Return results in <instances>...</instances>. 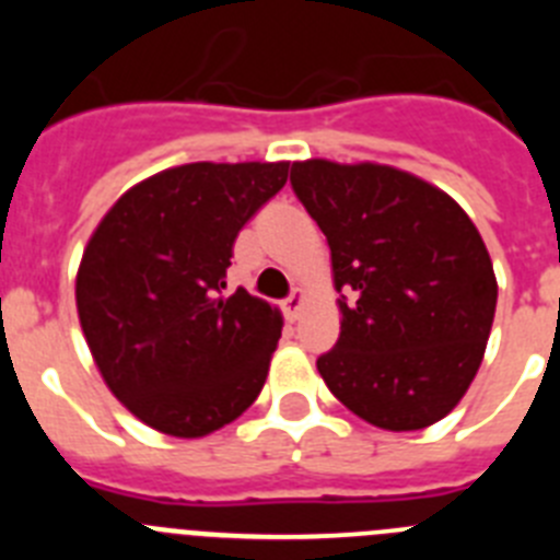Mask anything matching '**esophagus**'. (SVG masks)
<instances>
[{
  "label": "esophagus",
  "mask_w": 560,
  "mask_h": 560,
  "mask_svg": "<svg viewBox=\"0 0 560 560\" xmlns=\"http://www.w3.org/2000/svg\"><path fill=\"white\" fill-rule=\"evenodd\" d=\"M303 303H305L303 289H294V291H291L289 300H285V303H283L285 316H289V319H300V311H303Z\"/></svg>",
  "instance_id": "1"
}]
</instances>
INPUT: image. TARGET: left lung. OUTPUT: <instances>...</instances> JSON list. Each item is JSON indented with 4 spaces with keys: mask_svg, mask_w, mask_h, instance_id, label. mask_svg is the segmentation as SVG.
<instances>
[{
    "mask_svg": "<svg viewBox=\"0 0 560 560\" xmlns=\"http://www.w3.org/2000/svg\"><path fill=\"white\" fill-rule=\"evenodd\" d=\"M291 187L330 246L341 294L334 350L316 359L359 418L415 432L446 418L482 364L497 277L463 207L387 165H291Z\"/></svg>",
    "mask_w": 560,
    "mask_h": 560,
    "instance_id": "obj_1",
    "label": "left lung"
}]
</instances>
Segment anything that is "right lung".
<instances>
[{"label": "right lung", "mask_w": 560, "mask_h": 560, "mask_svg": "<svg viewBox=\"0 0 560 560\" xmlns=\"http://www.w3.org/2000/svg\"><path fill=\"white\" fill-rule=\"evenodd\" d=\"M289 162H192L120 196L89 237L75 300L103 381L142 423L205 438L260 395L280 311L226 269L237 232L283 190Z\"/></svg>", "instance_id": "1"}]
</instances>
